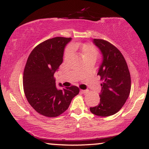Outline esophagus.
Listing matches in <instances>:
<instances>
[{"instance_id": "34e87169", "label": "esophagus", "mask_w": 149, "mask_h": 149, "mask_svg": "<svg viewBox=\"0 0 149 149\" xmlns=\"http://www.w3.org/2000/svg\"><path fill=\"white\" fill-rule=\"evenodd\" d=\"M81 92H82L83 93H85V94H86V93H87L89 92L88 90H83V89H81Z\"/></svg>"}]
</instances>
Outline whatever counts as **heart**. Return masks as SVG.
Instances as JSON below:
<instances>
[{"label": "heart", "mask_w": 149, "mask_h": 149, "mask_svg": "<svg viewBox=\"0 0 149 149\" xmlns=\"http://www.w3.org/2000/svg\"><path fill=\"white\" fill-rule=\"evenodd\" d=\"M72 49H81L83 53V56H90V55H93V56H96L97 52L95 49L93 47V46L91 45H83L81 43H74L72 45ZM72 52V49L71 48L68 47L65 51L64 53V57L67 58L69 55Z\"/></svg>", "instance_id": "obj_1"}]
</instances>
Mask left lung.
<instances>
[{"label": "left lung", "instance_id": "1", "mask_svg": "<svg viewBox=\"0 0 149 149\" xmlns=\"http://www.w3.org/2000/svg\"><path fill=\"white\" fill-rule=\"evenodd\" d=\"M93 43L103 56L97 75L100 77V102L90 111L100 117L117 113L125 103L131 90V77L127 62L121 52L111 42L93 38Z\"/></svg>", "mask_w": 149, "mask_h": 149}]
</instances>
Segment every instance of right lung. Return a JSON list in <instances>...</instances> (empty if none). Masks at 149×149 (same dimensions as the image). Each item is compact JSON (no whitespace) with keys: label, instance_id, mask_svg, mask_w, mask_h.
<instances>
[{"label":"right lung","instance_id":"right-lung-1","mask_svg":"<svg viewBox=\"0 0 149 149\" xmlns=\"http://www.w3.org/2000/svg\"><path fill=\"white\" fill-rule=\"evenodd\" d=\"M71 38L55 37L38 45L30 53L24 71L23 86L26 99L40 115L56 117L64 113L78 87L58 89L54 73L63 62L66 45Z\"/></svg>","mask_w":149,"mask_h":149}]
</instances>
